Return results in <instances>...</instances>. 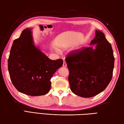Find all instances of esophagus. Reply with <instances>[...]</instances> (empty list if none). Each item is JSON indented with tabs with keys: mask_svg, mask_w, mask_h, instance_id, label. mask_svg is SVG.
I'll return each mask as SVG.
<instances>
[{
	"mask_svg": "<svg viewBox=\"0 0 124 124\" xmlns=\"http://www.w3.org/2000/svg\"><path fill=\"white\" fill-rule=\"evenodd\" d=\"M67 65L66 62H65V61H63V67L65 68V67H67Z\"/></svg>",
	"mask_w": 124,
	"mask_h": 124,
	"instance_id": "34e87169",
	"label": "esophagus"
}]
</instances>
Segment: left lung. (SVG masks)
<instances>
[{"label":"left lung","mask_w":124,"mask_h":124,"mask_svg":"<svg viewBox=\"0 0 124 124\" xmlns=\"http://www.w3.org/2000/svg\"><path fill=\"white\" fill-rule=\"evenodd\" d=\"M96 45L94 49L92 46ZM91 47L72 52L66 58L69 70L70 89L82 97L96 95L106 88L111 81L115 58L111 44L102 31L96 30Z\"/></svg>","instance_id":"8db88e82"}]
</instances>
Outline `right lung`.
Masks as SVG:
<instances>
[{"label": "right lung", "mask_w": 124, "mask_h": 124, "mask_svg": "<svg viewBox=\"0 0 124 124\" xmlns=\"http://www.w3.org/2000/svg\"><path fill=\"white\" fill-rule=\"evenodd\" d=\"M33 28H27L13 41L8 60L11 81L21 93L30 96L47 94L51 86V79L62 67L63 60H50L36 46Z\"/></svg>", "instance_id": "1"}]
</instances>
